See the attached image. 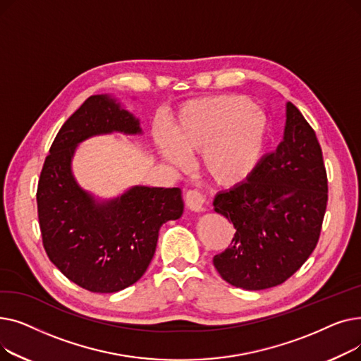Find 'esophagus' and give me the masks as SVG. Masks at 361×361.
<instances>
[{"label":"esophagus","mask_w":361,"mask_h":361,"mask_svg":"<svg viewBox=\"0 0 361 361\" xmlns=\"http://www.w3.org/2000/svg\"><path fill=\"white\" fill-rule=\"evenodd\" d=\"M185 204L188 209H192L195 212H203L206 209V197L199 190H188L185 193Z\"/></svg>","instance_id":"obj_1"}]
</instances>
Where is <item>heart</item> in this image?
<instances>
[{
    "label": "heart",
    "mask_w": 361,
    "mask_h": 361,
    "mask_svg": "<svg viewBox=\"0 0 361 361\" xmlns=\"http://www.w3.org/2000/svg\"><path fill=\"white\" fill-rule=\"evenodd\" d=\"M268 135L263 112L249 99L222 94L187 102L178 112L171 136L155 127L161 155L177 166L202 150V164L215 183L235 185L247 180L262 157Z\"/></svg>",
    "instance_id": "heart-1"
}]
</instances>
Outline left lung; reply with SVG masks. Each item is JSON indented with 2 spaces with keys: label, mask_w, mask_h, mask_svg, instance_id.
I'll return each mask as SVG.
<instances>
[{
  "label": "left lung",
  "mask_w": 361,
  "mask_h": 361,
  "mask_svg": "<svg viewBox=\"0 0 361 361\" xmlns=\"http://www.w3.org/2000/svg\"><path fill=\"white\" fill-rule=\"evenodd\" d=\"M328 203V177L316 133L287 102L283 139L252 176L215 196L231 221V245L214 257L222 279L243 290L286 282L313 253Z\"/></svg>",
  "instance_id": "left-lung-1"
}]
</instances>
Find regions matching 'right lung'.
<instances>
[{"label": "right lung", "mask_w": 361, "mask_h": 361, "mask_svg": "<svg viewBox=\"0 0 361 361\" xmlns=\"http://www.w3.org/2000/svg\"><path fill=\"white\" fill-rule=\"evenodd\" d=\"M112 131L139 135L142 128L108 94L87 98L55 136L36 192L49 260L92 293H117L137 282L155 255L162 224L178 219L184 209L178 187L136 185L117 199L97 202L75 183V146Z\"/></svg>", "instance_id": "1"}]
</instances>
